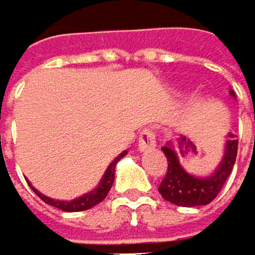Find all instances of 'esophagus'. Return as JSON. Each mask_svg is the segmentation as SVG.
Masks as SVG:
<instances>
[{
    "label": "esophagus",
    "instance_id": "34e87169",
    "mask_svg": "<svg viewBox=\"0 0 255 255\" xmlns=\"http://www.w3.org/2000/svg\"><path fill=\"white\" fill-rule=\"evenodd\" d=\"M156 147V134L151 128H144L139 134V140H137V148L140 151H147Z\"/></svg>",
    "mask_w": 255,
    "mask_h": 255
}]
</instances>
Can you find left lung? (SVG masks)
<instances>
[{"mask_svg": "<svg viewBox=\"0 0 255 255\" xmlns=\"http://www.w3.org/2000/svg\"><path fill=\"white\" fill-rule=\"evenodd\" d=\"M229 93L232 96H236L234 91H229ZM237 148H239V139H236L231 133L229 140L226 144L223 161L220 164L218 169L207 178H197V176L189 175L183 167L179 165L176 151L170 147V144L162 147V151L167 158V164H169L167 173L158 187L162 198L183 207L209 204L214 198H217L220 190L223 189L226 179L229 178L234 169V164H236Z\"/></svg>", "mask_w": 255, "mask_h": 255, "instance_id": "obj_1", "label": "left lung"}]
</instances>
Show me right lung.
I'll return each instance as SVG.
<instances>
[{
	"mask_svg": "<svg viewBox=\"0 0 255 255\" xmlns=\"http://www.w3.org/2000/svg\"><path fill=\"white\" fill-rule=\"evenodd\" d=\"M125 153H127V151H122L121 155L110 164V167L107 169V172H105V175H104L102 181H100V184H99L97 189H94L93 192L86 193V195L79 197V198L72 200V201H58V200H52V198H49V197L41 195V193H40L37 189H33L32 186H30V187L33 189V192H35L37 195H38L46 204H51V206L57 207V209H62V211H65V212H80V211H86V209H90V207L99 204L102 200H105V197L108 195V192H110V189H111V186H113V181H115V169H116V164H118V161H119L121 158L125 156Z\"/></svg>",
	"mask_w": 255,
	"mask_h": 255,
	"instance_id": "add662e5",
	"label": "right lung"
}]
</instances>
